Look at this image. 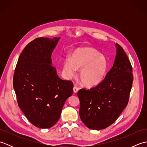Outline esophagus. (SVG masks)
Returning a JSON list of instances; mask_svg holds the SVG:
<instances>
[{"label": "esophagus", "mask_w": 147, "mask_h": 147, "mask_svg": "<svg viewBox=\"0 0 147 147\" xmlns=\"http://www.w3.org/2000/svg\"><path fill=\"white\" fill-rule=\"evenodd\" d=\"M78 90H79V88H78V87H77L76 86H74L73 91H74V93H77L78 92Z\"/></svg>", "instance_id": "34e87169"}]
</instances>
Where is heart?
<instances>
[{"label": "heart", "instance_id": "obj_1", "mask_svg": "<svg viewBox=\"0 0 147 147\" xmlns=\"http://www.w3.org/2000/svg\"><path fill=\"white\" fill-rule=\"evenodd\" d=\"M81 68L79 78L84 85L91 87L102 82L109 69L107 59L97 50L85 47L74 50L70 57L64 61L63 71L67 77L75 75L77 69Z\"/></svg>", "mask_w": 147, "mask_h": 147}]
</instances>
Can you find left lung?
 I'll return each mask as SVG.
<instances>
[{"label": "left lung", "mask_w": 147, "mask_h": 147, "mask_svg": "<svg viewBox=\"0 0 147 147\" xmlns=\"http://www.w3.org/2000/svg\"><path fill=\"white\" fill-rule=\"evenodd\" d=\"M113 66L95 87L78 92L80 101V116L91 129L111 126L124 111L129 100L133 77L132 66L123 49L116 43Z\"/></svg>", "instance_id": "1"}]
</instances>
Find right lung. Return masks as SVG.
<instances>
[{
	"instance_id": "add662e5",
	"label": "right lung",
	"mask_w": 147,
	"mask_h": 147,
	"mask_svg": "<svg viewBox=\"0 0 147 147\" xmlns=\"http://www.w3.org/2000/svg\"><path fill=\"white\" fill-rule=\"evenodd\" d=\"M60 37L37 38L20 55L13 77L19 107L31 123L50 128L60 118L73 83L61 79L53 67L52 53Z\"/></svg>"
}]
</instances>
